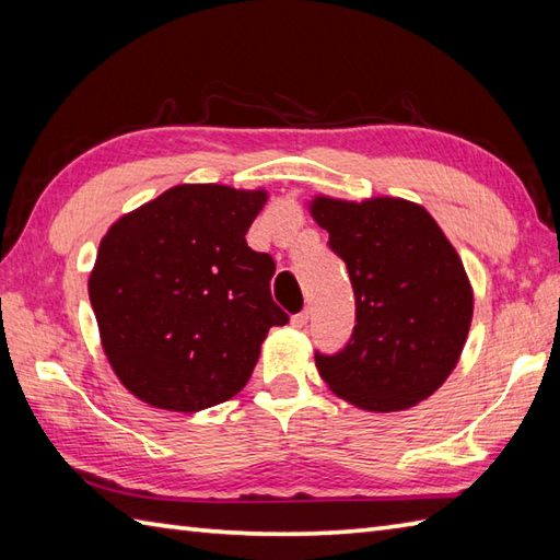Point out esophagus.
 <instances>
[{
	"instance_id": "obj_1",
	"label": "esophagus",
	"mask_w": 560,
	"mask_h": 560,
	"mask_svg": "<svg viewBox=\"0 0 560 560\" xmlns=\"http://www.w3.org/2000/svg\"><path fill=\"white\" fill-rule=\"evenodd\" d=\"M307 325V311H303V313H299V315H293L291 317V327H295V329H303Z\"/></svg>"
}]
</instances>
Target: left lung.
<instances>
[{"instance_id":"8db88e82","label":"left lung","mask_w":560,"mask_h":560,"mask_svg":"<svg viewBox=\"0 0 560 560\" xmlns=\"http://www.w3.org/2000/svg\"><path fill=\"white\" fill-rule=\"evenodd\" d=\"M307 211L347 261L355 327L347 349L315 355L317 373L363 411L411 409L445 383L462 355L474 289L457 249L416 201L315 195Z\"/></svg>"}]
</instances>
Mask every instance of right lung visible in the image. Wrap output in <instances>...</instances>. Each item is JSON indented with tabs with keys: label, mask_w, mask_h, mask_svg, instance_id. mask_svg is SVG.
I'll return each instance as SVG.
<instances>
[{
	"label": "right lung",
	"mask_w": 560,
	"mask_h": 560,
	"mask_svg": "<svg viewBox=\"0 0 560 560\" xmlns=\"http://www.w3.org/2000/svg\"><path fill=\"white\" fill-rule=\"evenodd\" d=\"M267 199L185 183L103 235L89 299L117 380L149 407L195 413L235 397L267 331L289 323L269 293L273 259L245 243Z\"/></svg>",
	"instance_id": "add662e5"
}]
</instances>
